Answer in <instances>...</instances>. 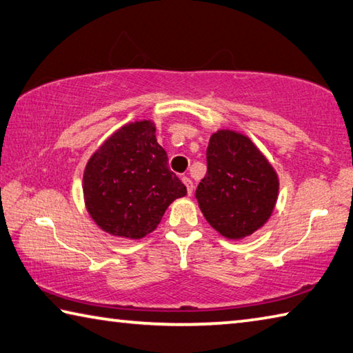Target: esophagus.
Returning <instances> with one entry per match:
<instances>
[{"label": "esophagus", "instance_id": "esophagus-1", "mask_svg": "<svg viewBox=\"0 0 353 353\" xmlns=\"http://www.w3.org/2000/svg\"><path fill=\"white\" fill-rule=\"evenodd\" d=\"M182 182L185 183V187H187V191H188V196H191V193H193V181L188 176H183L182 177Z\"/></svg>", "mask_w": 353, "mask_h": 353}]
</instances>
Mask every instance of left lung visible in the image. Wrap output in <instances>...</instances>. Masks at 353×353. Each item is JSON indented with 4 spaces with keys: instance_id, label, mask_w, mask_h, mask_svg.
Wrapping results in <instances>:
<instances>
[{
    "instance_id": "left-lung-1",
    "label": "left lung",
    "mask_w": 353,
    "mask_h": 353,
    "mask_svg": "<svg viewBox=\"0 0 353 353\" xmlns=\"http://www.w3.org/2000/svg\"><path fill=\"white\" fill-rule=\"evenodd\" d=\"M207 165L196 199L210 225L233 241L264 227L278 201L279 177L252 139L217 130L210 137Z\"/></svg>"
}]
</instances>
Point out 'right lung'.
I'll list each match as a JSON object with an SVG mask.
<instances>
[{
  "label": "right lung",
  "mask_w": 353,
  "mask_h": 353,
  "mask_svg": "<svg viewBox=\"0 0 353 353\" xmlns=\"http://www.w3.org/2000/svg\"><path fill=\"white\" fill-rule=\"evenodd\" d=\"M185 194V185L168 170L152 120L119 128L89 157L83 172L89 216L117 238L134 241L152 233L166 208Z\"/></svg>",
  "instance_id": "1"
}]
</instances>
